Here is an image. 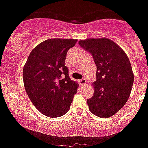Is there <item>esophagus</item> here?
<instances>
[{"label": "esophagus", "mask_w": 148, "mask_h": 148, "mask_svg": "<svg viewBox=\"0 0 148 148\" xmlns=\"http://www.w3.org/2000/svg\"><path fill=\"white\" fill-rule=\"evenodd\" d=\"M86 82H87V81H86L84 78L81 79V80H80V81H79V83H80V84L82 86L84 85V84H86Z\"/></svg>", "instance_id": "1"}]
</instances>
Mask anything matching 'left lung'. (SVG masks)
Masks as SVG:
<instances>
[{"mask_svg": "<svg viewBox=\"0 0 148 148\" xmlns=\"http://www.w3.org/2000/svg\"><path fill=\"white\" fill-rule=\"evenodd\" d=\"M78 43L91 53L97 66L95 92L87 101L89 110L102 118L111 117L131 95L134 74L130 60L121 47L108 38H89Z\"/></svg>", "mask_w": 148, "mask_h": 148, "instance_id": "left-lung-1", "label": "left lung"}]
</instances>
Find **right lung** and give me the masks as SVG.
<instances>
[{"instance_id":"right-lung-1","label":"right lung","mask_w":148,"mask_h":148,"mask_svg":"<svg viewBox=\"0 0 148 148\" xmlns=\"http://www.w3.org/2000/svg\"><path fill=\"white\" fill-rule=\"evenodd\" d=\"M76 42L61 38L45 40L32 50L24 64L25 90L35 108L46 116L65 114L77 93L78 84L71 80L65 66L67 51Z\"/></svg>"}]
</instances>
